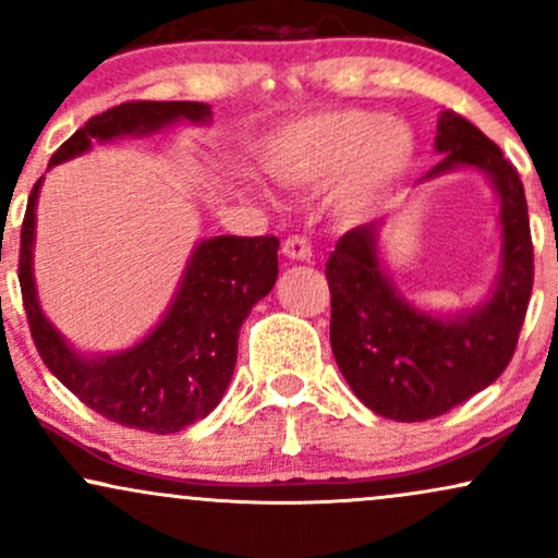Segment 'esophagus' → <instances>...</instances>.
Masks as SVG:
<instances>
[{"label": "esophagus", "mask_w": 558, "mask_h": 558, "mask_svg": "<svg viewBox=\"0 0 558 558\" xmlns=\"http://www.w3.org/2000/svg\"><path fill=\"white\" fill-rule=\"evenodd\" d=\"M283 254L293 262H310L312 259V243L304 235H288L283 241Z\"/></svg>", "instance_id": "esophagus-1"}]
</instances>
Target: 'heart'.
I'll return each instance as SVG.
<instances>
[{"mask_svg":"<svg viewBox=\"0 0 558 558\" xmlns=\"http://www.w3.org/2000/svg\"><path fill=\"white\" fill-rule=\"evenodd\" d=\"M412 159V128L364 110L310 114L275 133L262 151L267 172L288 185H315L341 172L336 202L351 215L373 209Z\"/></svg>","mask_w":558,"mask_h":558,"instance_id":"heart-1","label":"heart"}]
</instances>
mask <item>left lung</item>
Listing matches in <instances>:
<instances>
[{"mask_svg": "<svg viewBox=\"0 0 558 558\" xmlns=\"http://www.w3.org/2000/svg\"><path fill=\"white\" fill-rule=\"evenodd\" d=\"M435 151L444 159L422 181L475 168L501 198V272L488 299L453 317H433L409 304L380 265L383 220L343 233L325 265L332 356L364 407L399 422L440 417L496 383L514 356L533 293V239L520 172L477 125L451 110L438 118Z\"/></svg>", "mask_w": 558, "mask_h": 558, "instance_id": "left-lung-1", "label": "left lung"}]
</instances>
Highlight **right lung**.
<instances>
[{"instance_id": "obj_1", "label": "right lung", "mask_w": 558, "mask_h": 558, "mask_svg": "<svg viewBox=\"0 0 558 558\" xmlns=\"http://www.w3.org/2000/svg\"><path fill=\"white\" fill-rule=\"evenodd\" d=\"M204 101H125L94 114L49 159V168L92 149L94 141L149 136L181 123H209ZM38 178L21 230V280L31 336L57 380L88 409L118 425L168 435L204 420L220 403L235 356L239 330L252 306L278 280L275 235H215L196 243L168 315L144 341L120 354L81 356L44 317L34 283Z\"/></svg>"}]
</instances>
